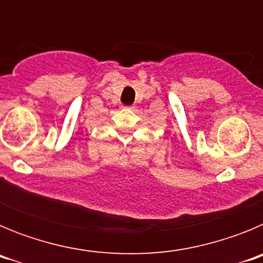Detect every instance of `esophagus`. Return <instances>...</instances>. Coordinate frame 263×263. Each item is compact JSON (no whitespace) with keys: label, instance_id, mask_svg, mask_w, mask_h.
Wrapping results in <instances>:
<instances>
[{"label":"esophagus","instance_id":"1","mask_svg":"<svg viewBox=\"0 0 263 263\" xmlns=\"http://www.w3.org/2000/svg\"><path fill=\"white\" fill-rule=\"evenodd\" d=\"M124 109H133V106H124Z\"/></svg>","mask_w":263,"mask_h":263}]
</instances>
